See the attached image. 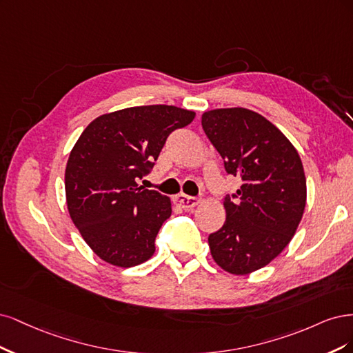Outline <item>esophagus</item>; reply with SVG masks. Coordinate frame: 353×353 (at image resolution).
Instances as JSON below:
<instances>
[{"label": "esophagus", "mask_w": 353, "mask_h": 353, "mask_svg": "<svg viewBox=\"0 0 353 353\" xmlns=\"http://www.w3.org/2000/svg\"><path fill=\"white\" fill-rule=\"evenodd\" d=\"M201 202V199L195 198V196H189V195H183V193H180V195L176 196V203L183 210H192L193 207H196L198 203Z\"/></svg>", "instance_id": "34e87169"}]
</instances>
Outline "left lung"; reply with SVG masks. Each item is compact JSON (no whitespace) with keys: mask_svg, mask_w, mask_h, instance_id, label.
<instances>
[{"mask_svg":"<svg viewBox=\"0 0 353 353\" xmlns=\"http://www.w3.org/2000/svg\"><path fill=\"white\" fill-rule=\"evenodd\" d=\"M202 129L225 172L242 179L241 189L224 198L225 223L208 236L211 255L232 274H249L270 264L301 223L306 202L301 157L274 124L246 108L203 112Z\"/></svg>","mask_w":353,"mask_h":353,"instance_id":"1","label":"left lung"}]
</instances>
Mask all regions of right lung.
I'll return each instance as SVG.
<instances>
[{
	"label": "right lung",
	"mask_w": 353,
	"mask_h": 353,
	"mask_svg": "<svg viewBox=\"0 0 353 353\" xmlns=\"http://www.w3.org/2000/svg\"><path fill=\"white\" fill-rule=\"evenodd\" d=\"M193 119L174 105L130 107L95 119L77 139L65 167L67 208L105 263L129 268L154 255L172 202L138 181L151 173L170 133Z\"/></svg>",
	"instance_id": "obj_1"
}]
</instances>
